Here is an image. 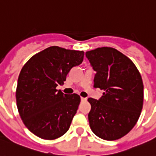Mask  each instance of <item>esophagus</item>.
I'll return each instance as SVG.
<instances>
[{
    "label": "esophagus",
    "mask_w": 156,
    "mask_h": 156,
    "mask_svg": "<svg viewBox=\"0 0 156 156\" xmlns=\"http://www.w3.org/2000/svg\"><path fill=\"white\" fill-rule=\"evenodd\" d=\"M80 100H81V101H87V98H80Z\"/></svg>",
    "instance_id": "34e87169"
}]
</instances>
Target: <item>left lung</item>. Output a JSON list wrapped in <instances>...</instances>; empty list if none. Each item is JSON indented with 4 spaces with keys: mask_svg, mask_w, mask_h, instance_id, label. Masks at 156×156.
<instances>
[{
    "mask_svg": "<svg viewBox=\"0 0 156 156\" xmlns=\"http://www.w3.org/2000/svg\"><path fill=\"white\" fill-rule=\"evenodd\" d=\"M96 72L94 87L103 90L99 99L89 98L88 114L93 133L105 140H116L136 125L144 102V85L137 67L126 56L112 47L87 51Z\"/></svg>",
    "mask_w": 156,
    "mask_h": 156,
    "instance_id": "left-lung-1",
    "label": "left lung"
}]
</instances>
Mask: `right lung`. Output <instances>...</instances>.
<instances>
[{"label":"right lung","mask_w":156,"mask_h":156,"mask_svg":"<svg viewBox=\"0 0 156 156\" xmlns=\"http://www.w3.org/2000/svg\"><path fill=\"white\" fill-rule=\"evenodd\" d=\"M84 51L50 47L34 55L20 72L17 106L24 125L37 137L51 140L67 132L80 98L56 87L66 80L72 68L82 63Z\"/></svg>","instance_id":"right-lung-1"}]
</instances>
